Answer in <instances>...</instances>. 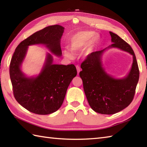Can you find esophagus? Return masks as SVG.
I'll list each match as a JSON object with an SVG mask.
<instances>
[{
    "label": "esophagus",
    "instance_id": "1",
    "mask_svg": "<svg viewBox=\"0 0 147 147\" xmlns=\"http://www.w3.org/2000/svg\"><path fill=\"white\" fill-rule=\"evenodd\" d=\"M76 69H77V72H78V74L80 73V72L81 71V68L80 67V65H76Z\"/></svg>",
    "mask_w": 147,
    "mask_h": 147
}]
</instances>
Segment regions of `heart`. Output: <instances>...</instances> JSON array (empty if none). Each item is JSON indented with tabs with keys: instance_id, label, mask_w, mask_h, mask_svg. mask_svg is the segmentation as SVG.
<instances>
[{
	"instance_id": "1",
	"label": "heart",
	"mask_w": 147,
	"mask_h": 147,
	"mask_svg": "<svg viewBox=\"0 0 147 147\" xmlns=\"http://www.w3.org/2000/svg\"><path fill=\"white\" fill-rule=\"evenodd\" d=\"M92 31H81L74 34L70 39L69 48L64 50V55L68 58L73 57V52H78L85 48L84 54L87 55L90 54L98 40V36L95 35Z\"/></svg>"
}]
</instances>
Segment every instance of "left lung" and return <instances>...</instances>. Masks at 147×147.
Segmentation results:
<instances>
[{
	"mask_svg": "<svg viewBox=\"0 0 147 147\" xmlns=\"http://www.w3.org/2000/svg\"><path fill=\"white\" fill-rule=\"evenodd\" d=\"M113 43L108 48L115 47L133 56L132 67L123 79H115L102 67V55L105 49L87 55L81 64L80 76L90 107L102 114H114L128 106L133 101L138 82L140 71L136 56L128 43L116 34L109 32Z\"/></svg>",
	"mask_w": 147,
	"mask_h": 147,
	"instance_id": "1",
	"label": "left lung"
}]
</instances>
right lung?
I'll list each match as a JSON object with an SVG mask.
<instances>
[{
  "mask_svg": "<svg viewBox=\"0 0 147 147\" xmlns=\"http://www.w3.org/2000/svg\"><path fill=\"white\" fill-rule=\"evenodd\" d=\"M64 29L56 24L35 32L18 45L12 57L9 74L14 96L19 104L33 113L47 115L57 111L63 103L69 85L77 74L74 64H53L50 54L36 78H27L21 71L29 45L44 44L55 55H61V38Z\"/></svg>",
  "mask_w": 147,
  "mask_h": 147,
  "instance_id": "obj_1",
  "label": "right lung"
}]
</instances>
